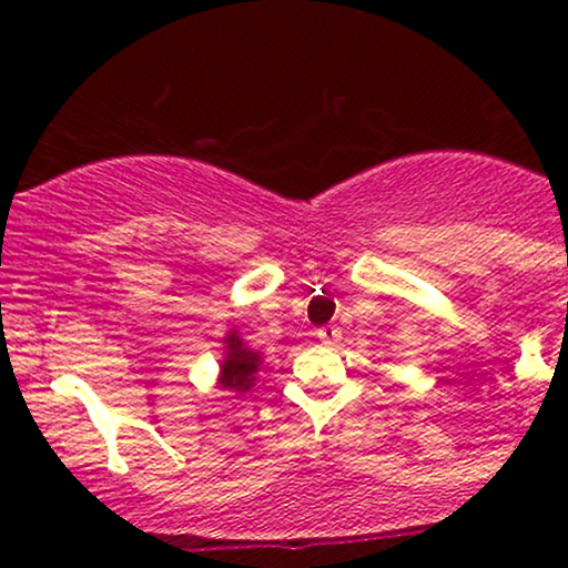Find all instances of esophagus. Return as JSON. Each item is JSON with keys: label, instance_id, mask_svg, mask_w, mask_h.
Here are the masks:
<instances>
[{"label": "esophagus", "instance_id": "esophagus-1", "mask_svg": "<svg viewBox=\"0 0 568 568\" xmlns=\"http://www.w3.org/2000/svg\"><path fill=\"white\" fill-rule=\"evenodd\" d=\"M315 336L321 338L325 347H336L338 338H342V331H338V325H323V328L315 331Z\"/></svg>", "mask_w": 568, "mask_h": 568}]
</instances>
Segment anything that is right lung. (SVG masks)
<instances>
[{"instance_id":"right-lung-1","label":"right lung","mask_w":568,"mask_h":568,"mask_svg":"<svg viewBox=\"0 0 568 568\" xmlns=\"http://www.w3.org/2000/svg\"><path fill=\"white\" fill-rule=\"evenodd\" d=\"M226 342V361L221 363V384L226 389H234V393H247L251 384L256 382L253 374L258 368V352H251L243 347V338L237 334H230L224 338Z\"/></svg>"}]
</instances>
